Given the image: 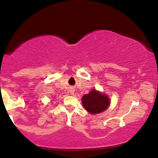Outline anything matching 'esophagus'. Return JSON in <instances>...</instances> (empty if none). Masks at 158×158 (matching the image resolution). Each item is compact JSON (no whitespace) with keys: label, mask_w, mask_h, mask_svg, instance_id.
I'll list each match as a JSON object with an SVG mask.
<instances>
[{"label":"esophagus","mask_w":158,"mask_h":158,"mask_svg":"<svg viewBox=\"0 0 158 158\" xmlns=\"http://www.w3.org/2000/svg\"><path fill=\"white\" fill-rule=\"evenodd\" d=\"M70 93H71V94H74V91H73V90H72V91H71Z\"/></svg>","instance_id":"34e87169"}]
</instances>
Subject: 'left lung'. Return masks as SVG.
Returning <instances> with one entry per match:
<instances>
[{"label": "left lung", "instance_id": "1", "mask_svg": "<svg viewBox=\"0 0 158 158\" xmlns=\"http://www.w3.org/2000/svg\"><path fill=\"white\" fill-rule=\"evenodd\" d=\"M81 100L84 109L92 114L101 113L106 110L110 104L107 96L94 89L89 94L83 96Z\"/></svg>", "mask_w": 158, "mask_h": 158}]
</instances>
